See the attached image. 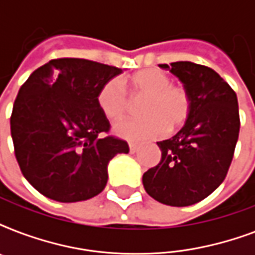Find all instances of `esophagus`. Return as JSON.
Instances as JSON below:
<instances>
[{"mask_svg": "<svg viewBox=\"0 0 255 255\" xmlns=\"http://www.w3.org/2000/svg\"><path fill=\"white\" fill-rule=\"evenodd\" d=\"M137 149H139V145H137V144H136V143H129V152H131V153H135V152L137 151Z\"/></svg>", "mask_w": 255, "mask_h": 255, "instance_id": "1", "label": "esophagus"}]
</instances>
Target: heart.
Masks as SVG:
<instances>
[{
  "label": "heart",
  "instance_id": "1",
  "mask_svg": "<svg viewBox=\"0 0 255 255\" xmlns=\"http://www.w3.org/2000/svg\"><path fill=\"white\" fill-rule=\"evenodd\" d=\"M127 86L131 94H143L137 119L115 124L119 136L132 140L152 139L164 132L174 131L184 124L190 111L189 94L184 87L172 85V79L157 69H145L129 77ZM96 102L110 120L122 119L127 111V94L119 79H110L100 87Z\"/></svg>",
  "mask_w": 255,
  "mask_h": 255
}]
</instances>
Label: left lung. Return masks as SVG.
Wrapping results in <instances>:
<instances>
[{
	"mask_svg": "<svg viewBox=\"0 0 255 255\" xmlns=\"http://www.w3.org/2000/svg\"><path fill=\"white\" fill-rule=\"evenodd\" d=\"M159 66L184 85L190 111L173 137L157 143L161 160L143 174V185L161 204L189 206L225 180L240 133L237 95L206 66L188 61Z\"/></svg>",
	"mask_w": 255,
	"mask_h": 255,
	"instance_id": "left-lung-1",
	"label": "left lung"
}]
</instances>
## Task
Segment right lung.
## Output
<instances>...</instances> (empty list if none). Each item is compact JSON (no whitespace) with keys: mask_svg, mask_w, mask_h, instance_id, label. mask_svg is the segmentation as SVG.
<instances>
[{"mask_svg":"<svg viewBox=\"0 0 255 255\" xmlns=\"http://www.w3.org/2000/svg\"><path fill=\"white\" fill-rule=\"evenodd\" d=\"M123 70L79 58H59L37 69L14 102L10 131L25 178L46 197L85 201L107 184V165L128 153L114 136L96 96Z\"/></svg>","mask_w":255,"mask_h":255,"instance_id":"add662e5","label":"right lung"}]
</instances>
